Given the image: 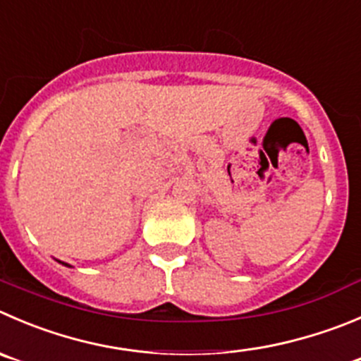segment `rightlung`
I'll use <instances>...</instances> for the list:
<instances>
[{
  "mask_svg": "<svg viewBox=\"0 0 361 361\" xmlns=\"http://www.w3.org/2000/svg\"><path fill=\"white\" fill-rule=\"evenodd\" d=\"M58 262H60V264H63V266H67V267H72V266H68V264H65V262H61V260H58Z\"/></svg>",
  "mask_w": 361,
  "mask_h": 361,
  "instance_id": "right-lung-1",
  "label": "right lung"
}]
</instances>
